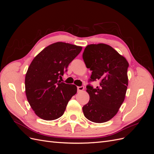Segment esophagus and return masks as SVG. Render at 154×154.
Returning a JSON list of instances; mask_svg holds the SVG:
<instances>
[{
	"label": "esophagus",
	"mask_w": 154,
	"mask_h": 154,
	"mask_svg": "<svg viewBox=\"0 0 154 154\" xmlns=\"http://www.w3.org/2000/svg\"><path fill=\"white\" fill-rule=\"evenodd\" d=\"M77 89H78V91H82L84 90V87H83V86L78 87Z\"/></svg>",
	"instance_id": "esophagus-1"
}]
</instances>
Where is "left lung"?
Here are the masks:
<instances>
[{
	"instance_id": "left-lung-1",
	"label": "left lung",
	"mask_w": 154,
	"mask_h": 154,
	"mask_svg": "<svg viewBox=\"0 0 154 154\" xmlns=\"http://www.w3.org/2000/svg\"><path fill=\"white\" fill-rule=\"evenodd\" d=\"M83 59L92 71L89 82L98 81L96 88L88 85L90 100L83 106V114L91 122H106L117 114L123 103L128 86V63L111 46L90 44L85 48Z\"/></svg>"
}]
</instances>
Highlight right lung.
I'll return each instance as SVG.
<instances>
[{
  "label": "right lung",
  "instance_id": "obj_1",
  "mask_svg": "<svg viewBox=\"0 0 154 154\" xmlns=\"http://www.w3.org/2000/svg\"><path fill=\"white\" fill-rule=\"evenodd\" d=\"M82 49L81 46L60 42L46 47L32 60L26 74V94L41 119L51 121L61 117L76 94V85L58 80Z\"/></svg>",
  "mask_w": 154,
  "mask_h": 154
}]
</instances>
